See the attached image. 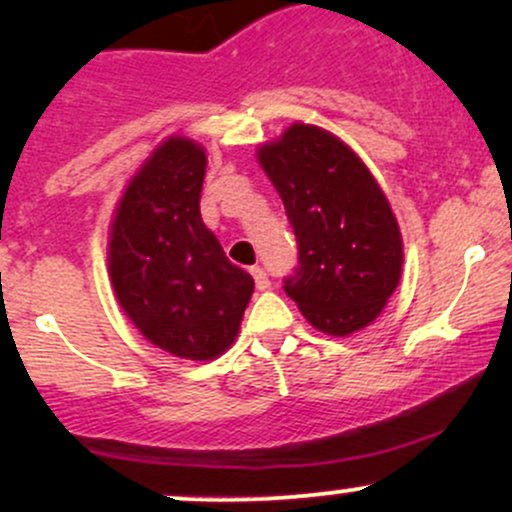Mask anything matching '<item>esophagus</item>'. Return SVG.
Instances as JSON below:
<instances>
[{
    "instance_id": "1",
    "label": "esophagus",
    "mask_w": 512,
    "mask_h": 512,
    "mask_svg": "<svg viewBox=\"0 0 512 512\" xmlns=\"http://www.w3.org/2000/svg\"><path fill=\"white\" fill-rule=\"evenodd\" d=\"M250 272H252V279H255V286H257V289H260V291L269 289V276H267V272H264V269H260V267H252Z\"/></svg>"
}]
</instances>
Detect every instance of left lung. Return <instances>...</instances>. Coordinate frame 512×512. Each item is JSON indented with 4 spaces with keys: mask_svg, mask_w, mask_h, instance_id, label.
Wrapping results in <instances>:
<instances>
[{
    "mask_svg": "<svg viewBox=\"0 0 512 512\" xmlns=\"http://www.w3.org/2000/svg\"><path fill=\"white\" fill-rule=\"evenodd\" d=\"M298 240L284 281L315 330L349 337L368 327L402 276L404 245L385 192L361 156L327 129L293 122L257 149Z\"/></svg>",
    "mask_w": 512,
    "mask_h": 512,
    "instance_id": "obj_1",
    "label": "left lung"
}]
</instances>
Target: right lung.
I'll return each instance as SVG.
<instances>
[{
  "instance_id": "add662e5",
  "label": "right lung",
  "mask_w": 512,
  "mask_h": 512,
  "mask_svg": "<svg viewBox=\"0 0 512 512\" xmlns=\"http://www.w3.org/2000/svg\"><path fill=\"white\" fill-rule=\"evenodd\" d=\"M207 151L173 134L129 178L108 236L115 298L158 349L211 361L236 342L255 281L199 214Z\"/></svg>"
}]
</instances>
